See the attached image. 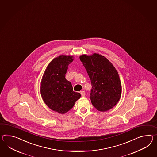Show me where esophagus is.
Listing matches in <instances>:
<instances>
[{
	"mask_svg": "<svg viewBox=\"0 0 157 157\" xmlns=\"http://www.w3.org/2000/svg\"><path fill=\"white\" fill-rule=\"evenodd\" d=\"M80 94H81L82 97H84V96H85V95H86V93H85L84 91H80Z\"/></svg>",
	"mask_w": 157,
	"mask_h": 157,
	"instance_id": "1",
	"label": "esophagus"
}]
</instances>
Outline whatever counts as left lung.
Wrapping results in <instances>:
<instances>
[{"label": "left lung", "instance_id": "1", "mask_svg": "<svg viewBox=\"0 0 157 157\" xmlns=\"http://www.w3.org/2000/svg\"><path fill=\"white\" fill-rule=\"evenodd\" d=\"M88 73L92 89L90 98L98 111H107L116 105L121 96V84L119 74L113 65L99 54L80 56Z\"/></svg>", "mask_w": 157, "mask_h": 157}]
</instances>
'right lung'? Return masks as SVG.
<instances>
[{"instance_id": "add662e5", "label": "right lung", "mask_w": 157, "mask_h": 157, "mask_svg": "<svg viewBox=\"0 0 157 157\" xmlns=\"http://www.w3.org/2000/svg\"><path fill=\"white\" fill-rule=\"evenodd\" d=\"M73 57L61 55L54 58L48 65L41 82L40 92L44 103L52 110L61 114L70 111L81 96L73 91L72 84L65 78Z\"/></svg>"}]
</instances>
